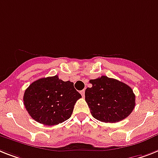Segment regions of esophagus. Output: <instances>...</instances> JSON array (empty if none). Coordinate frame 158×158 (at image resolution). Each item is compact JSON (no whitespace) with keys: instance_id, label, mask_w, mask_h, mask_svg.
I'll return each instance as SVG.
<instances>
[{"instance_id":"esophagus-1","label":"esophagus","mask_w":158,"mask_h":158,"mask_svg":"<svg viewBox=\"0 0 158 158\" xmlns=\"http://www.w3.org/2000/svg\"><path fill=\"white\" fill-rule=\"evenodd\" d=\"M81 94L82 95V97H85V89H83V90L81 91Z\"/></svg>"}]
</instances>
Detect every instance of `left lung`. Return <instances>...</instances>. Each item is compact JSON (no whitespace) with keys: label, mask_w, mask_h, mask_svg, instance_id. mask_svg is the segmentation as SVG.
<instances>
[{"label":"left lung","mask_w":158,"mask_h":158,"mask_svg":"<svg viewBox=\"0 0 158 158\" xmlns=\"http://www.w3.org/2000/svg\"><path fill=\"white\" fill-rule=\"evenodd\" d=\"M92 84L85 92L91 114L105 123H116L127 118L135 105L133 90L116 79L102 76L89 81Z\"/></svg>","instance_id":"1"}]
</instances>
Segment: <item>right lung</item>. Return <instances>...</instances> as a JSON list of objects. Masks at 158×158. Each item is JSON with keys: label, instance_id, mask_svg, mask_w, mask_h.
<instances>
[{"label": "right lung", "instance_id": "obj_1", "mask_svg": "<svg viewBox=\"0 0 158 158\" xmlns=\"http://www.w3.org/2000/svg\"><path fill=\"white\" fill-rule=\"evenodd\" d=\"M81 98L73 82L64 81L56 75L31 83L25 91L23 102L33 119L52 126L70 118L74 105Z\"/></svg>", "mask_w": 158, "mask_h": 158}]
</instances>
